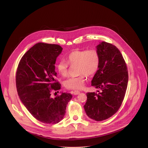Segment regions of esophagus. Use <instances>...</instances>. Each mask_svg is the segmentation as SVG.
<instances>
[{
    "mask_svg": "<svg viewBox=\"0 0 148 148\" xmlns=\"http://www.w3.org/2000/svg\"><path fill=\"white\" fill-rule=\"evenodd\" d=\"M80 91H79V90H74L73 92V95H79V94H80Z\"/></svg>",
    "mask_w": 148,
    "mask_h": 148,
    "instance_id": "1",
    "label": "esophagus"
}]
</instances>
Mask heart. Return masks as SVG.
Masks as SVG:
<instances>
[{
    "label": "heart",
    "mask_w": 148,
    "mask_h": 148,
    "mask_svg": "<svg viewBox=\"0 0 148 148\" xmlns=\"http://www.w3.org/2000/svg\"><path fill=\"white\" fill-rule=\"evenodd\" d=\"M66 61L64 59L59 61L56 68L59 73L65 77L68 73V66L77 65L79 76L68 78L64 82V85L68 89H81L84 86L86 75L92 76L98 71L100 64V55L97 50H76L66 56Z\"/></svg>",
    "instance_id": "1"
}]
</instances>
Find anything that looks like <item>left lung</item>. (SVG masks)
<instances>
[{
	"mask_svg": "<svg viewBox=\"0 0 148 148\" xmlns=\"http://www.w3.org/2000/svg\"><path fill=\"white\" fill-rule=\"evenodd\" d=\"M96 48L100 64L91 83L100 91L97 94L86 93L84 107L89 117L100 121L110 117L120 109L127 90L128 72L123 56L115 45L103 42Z\"/></svg>",
	"mask_w": 148,
	"mask_h": 148,
	"instance_id": "left-lung-1",
	"label": "left lung"
}]
</instances>
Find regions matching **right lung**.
I'll use <instances>...</instances> for the list:
<instances>
[{
  "label": "right lung",
  "mask_w": 148,
  "mask_h": 148,
  "mask_svg": "<svg viewBox=\"0 0 148 148\" xmlns=\"http://www.w3.org/2000/svg\"><path fill=\"white\" fill-rule=\"evenodd\" d=\"M62 50L58 44L38 42L23 56L16 70V85L21 102L34 117L47 124H57L63 119L72 98L68 93L54 99L51 96L52 90L61 88L55 79V64Z\"/></svg>",
  "instance_id": "1"
}]
</instances>
